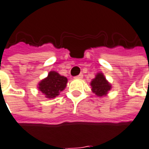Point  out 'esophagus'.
<instances>
[{"mask_svg": "<svg viewBox=\"0 0 149 149\" xmlns=\"http://www.w3.org/2000/svg\"><path fill=\"white\" fill-rule=\"evenodd\" d=\"M83 77H84L83 74H79L78 76L74 77V79H83Z\"/></svg>", "mask_w": 149, "mask_h": 149, "instance_id": "34e87169", "label": "esophagus"}]
</instances>
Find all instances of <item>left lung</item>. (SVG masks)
<instances>
[{"mask_svg": "<svg viewBox=\"0 0 149 149\" xmlns=\"http://www.w3.org/2000/svg\"><path fill=\"white\" fill-rule=\"evenodd\" d=\"M90 85L92 92L99 97L107 96L112 88L111 84L106 79L102 72H98L96 74L95 78L91 81Z\"/></svg>", "mask_w": 149, "mask_h": 149, "instance_id": "8db88e82", "label": "left lung"}]
</instances>
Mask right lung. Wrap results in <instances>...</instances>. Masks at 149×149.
Listing matches in <instances>:
<instances>
[{
    "mask_svg": "<svg viewBox=\"0 0 149 149\" xmlns=\"http://www.w3.org/2000/svg\"><path fill=\"white\" fill-rule=\"evenodd\" d=\"M67 82L66 77L52 70L48 74V76L39 82L37 88L45 95V98L54 99L66 88Z\"/></svg>",
    "mask_w": 149,
    "mask_h": 149,
    "instance_id": "add662e5",
    "label": "right lung"
}]
</instances>
